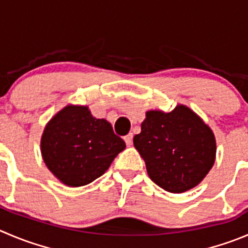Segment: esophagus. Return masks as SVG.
Instances as JSON below:
<instances>
[{
    "instance_id": "34e87169",
    "label": "esophagus",
    "mask_w": 248,
    "mask_h": 248,
    "mask_svg": "<svg viewBox=\"0 0 248 248\" xmlns=\"http://www.w3.org/2000/svg\"><path fill=\"white\" fill-rule=\"evenodd\" d=\"M133 138H134V135L131 133H129L128 135L126 136H124V141H125V143L128 146H130L131 143H133Z\"/></svg>"
}]
</instances>
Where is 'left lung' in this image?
<instances>
[{"instance_id": "1", "label": "left lung", "mask_w": 248, "mask_h": 248, "mask_svg": "<svg viewBox=\"0 0 248 248\" xmlns=\"http://www.w3.org/2000/svg\"><path fill=\"white\" fill-rule=\"evenodd\" d=\"M134 146L145 161L151 180L174 193L201 183L216 159L212 130L196 113L181 105L170 113H146Z\"/></svg>"}]
</instances>
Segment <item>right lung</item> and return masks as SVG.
I'll list each match as a JSON object with an SVG mask.
<instances>
[{"label":"right lung","instance_id":"1","mask_svg":"<svg viewBox=\"0 0 248 248\" xmlns=\"http://www.w3.org/2000/svg\"><path fill=\"white\" fill-rule=\"evenodd\" d=\"M125 142L87 107L67 106L48 122L41 139L47 168L68 186H82L102 175Z\"/></svg>","mask_w":248,"mask_h":248}]
</instances>
